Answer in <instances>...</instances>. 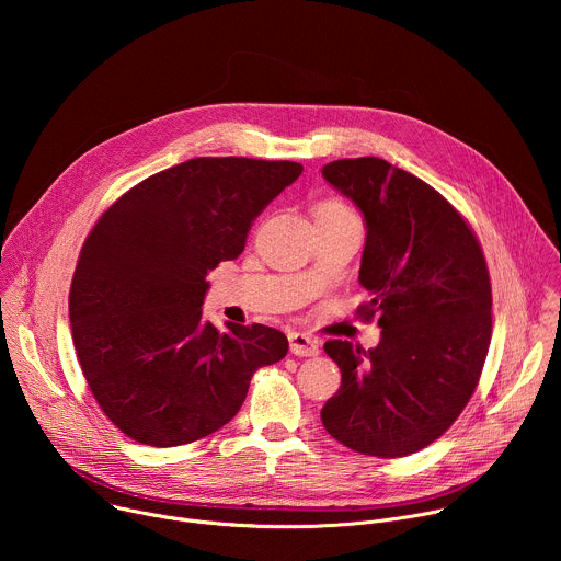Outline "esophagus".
<instances>
[{
  "label": "esophagus",
  "mask_w": 561,
  "mask_h": 561,
  "mask_svg": "<svg viewBox=\"0 0 561 561\" xmlns=\"http://www.w3.org/2000/svg\"><path fill=\"white\" fill-rule=\"evenodd\" d=\"M290 340V353L297 355V357H312L319 353V342L317 337L308 335V333H299V331H293L288 335Z\"/></svg>",
  "instance_id": "esophagus-1"
}]
</instances>
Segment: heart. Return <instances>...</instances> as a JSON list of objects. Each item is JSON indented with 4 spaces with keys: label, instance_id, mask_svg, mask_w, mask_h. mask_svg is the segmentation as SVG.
<instances>
[{
    "label": "heart",
    "instance_id": "1",
    "mask_svg": "<svg viewBox=\"0 0 561 561\" xmlns=\"http://www.w3.org/2000/svg\"><path fill=\"white\" fill-rule=\"evenodd\" d=\"M314 217H342V219H359L351 204L344 199H324L314 208Z\"/></svg>",
    "mask_w": 561,
    "mask_h": 561
}]
</instances>
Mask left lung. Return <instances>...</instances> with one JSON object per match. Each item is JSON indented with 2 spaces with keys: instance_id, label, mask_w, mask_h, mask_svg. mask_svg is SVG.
Here are the masks:
<instances>
[{
  "instance_id": "left-lung-1",
  "label": "left lung",
  "mask_w": 561,
  "mask_h": 561,
  "mask_svg": "<svg viewBox=\"0 0 561 561\" xmlns=\"http://www.w3.org/2000/svg\"><path fill=\"white\" fill-rule=\"evenodd\" d=\"M324 178L366 219L359 282L381 342L329 340L342 386L322 409L331 437L362 455L407 457L466 409L489 355L493 293L482 244L463 215L420 178L379 157L337 159Z\"/></svg>"
}]
</instances>
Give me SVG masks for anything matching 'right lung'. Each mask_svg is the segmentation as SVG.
Masks as SVG:
<instances>
[{
    "label": "right lung",
    "mask_w": 561,
    "mask_h": 561,
    "mask_svg": "<svg viewBox=\"0 0 561 561\" xmlns=\"http://www.w3.org/2000/svg\"><path fill=\"white\" fill-rule=\"evenodd\" d=\"M297 162L195 157L126 191L91 228L68 295L77 362L104 415L146 446L197 442L242 409L257 368L286 357L282 331H217L206 275L242 255L255 217Z\"/></svg>",
    "instance_id": "right-lung-1"
}]
</instances>
